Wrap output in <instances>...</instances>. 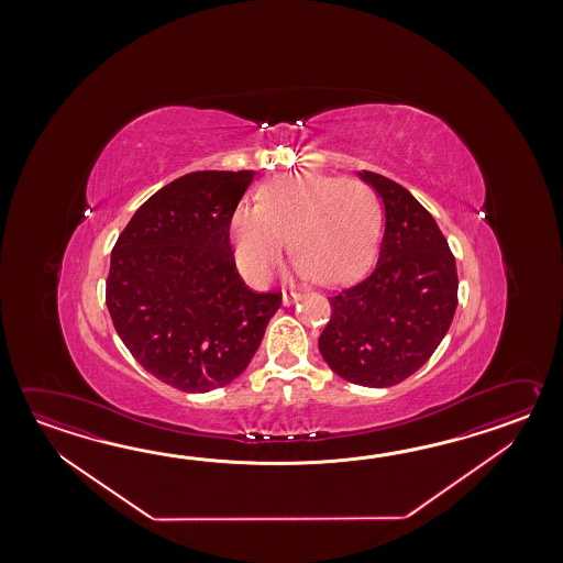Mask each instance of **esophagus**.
Listing matches in <instances>:
<instances>
[{
	"label": "esophagus",
	"mask_w": 563,
	"mask_h": 563,
	"mask_svg": "<svg viewBox=\"0 0 563 563\" xmlns=\"http://www.w3.org/2000/svg\"><path fill=\"white\" fill-rule=\"evenodd\" d=\"M299 299H301V294H298V291H284V294H282L284 306H291V303H296Z\"/></svg>",
	"instance_id": "34e87169"
}]
</instances>
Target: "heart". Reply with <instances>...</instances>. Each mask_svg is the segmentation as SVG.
<instances>
[{"instance_id":"obj_1","label":"heart","mask_w":563,"mask_h":563,"mask_svg":"<svg viewBox=\"0 0 563 563\" xmlns=\"http://www.w3.org/2000/svg\"><path fill=\"white\" fill-rule=\"evenodd\" d=\"M383 209L371 185L316 170L279 175L257 192V207H240L229 238L241 272L255 284L274 272L289 238L299 274L342 284L372 264Z\"/></svg>"}]
</instances>
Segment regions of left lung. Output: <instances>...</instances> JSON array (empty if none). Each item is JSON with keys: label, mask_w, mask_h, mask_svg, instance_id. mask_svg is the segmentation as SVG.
Wrapping results in <instances>:
<instances>
[{"label": "left lung", "mask_w": 563, "mask_h": 563, "mask_svg": "<svg viewBox=\"0 0 563 563\" xmlns=\"http://www.w3.org/2000/svg\"><path fill=\"white\" fill-rule=\"evenodd\" d=\"M360 177L384 203L378 264L356 286L335 291L318 346L344 380L371 388L402 383L431 358L456 310L455 255L431 213L371 170Z\"/></svg>", "instance_id": "obj_1"}]
</instances>
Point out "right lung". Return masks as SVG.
Wrapping results in <instances>:
<instances>
[{
  "mask_svg": "<svg viewBox=\"0 0 563 563\" xmlns=\"http://www.w3.org/2000/svg\"><path fill=\"white\" fill-rule=\"evenodd\" d=\"M253 170H197L146 199L112 247L107 306L117 334L183 393L235 380L264 340L282 291L241 279L229 221Z\"/></svg>",
  "mask_w": 563,
  "mask_h": 563,
  "instance_id": "add662e5",
  "label": "right lung"
}]
</instances>
